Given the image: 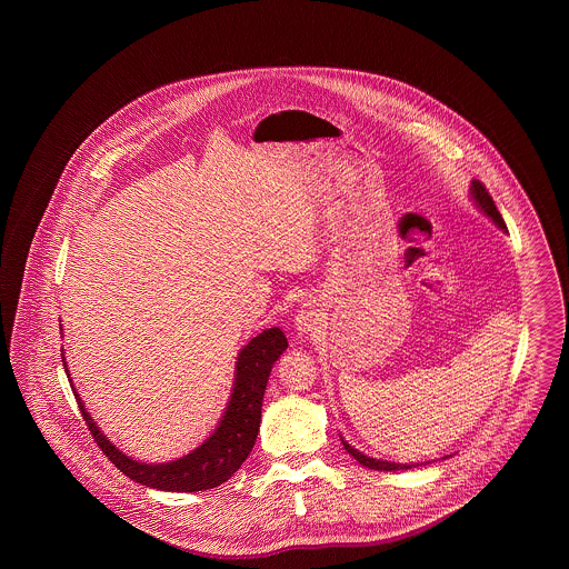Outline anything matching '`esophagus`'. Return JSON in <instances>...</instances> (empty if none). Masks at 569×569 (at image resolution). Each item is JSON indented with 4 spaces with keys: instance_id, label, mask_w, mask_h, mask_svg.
Masks as SVG:
<instances>
[{
    "instance_id": "1",
    "label": "esophagus",
    "mask_w": 569,
    "mask_h": 569,
    "mask_svg": "<svg viewBox=\"0 0 569 569\" xmlns=\"http://www.w3.org/2000/svg\"><path fill=\"white\" fill-rule=\"evenodd\" d=\"M326 313L325 309H322V305L318 302V300H307L302 307H300V311L297 313V320H295V326H297L298 335H307V332H311V330H318L322 322H325Z\"/></svg>"
}]
</instances>
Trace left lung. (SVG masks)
Here are the masks:
<instances>
[{"label":"left lung","instance_id":"obj_1","mask_svg":"<svg viewBox=\"0 0 569 569\" xmlns=\"http://www.w3.org/2000/svg\"><path fill=\"white\" fill-rule=\"evenodd\" d=\"M471 198H473V200H476V204L485 211V216L490 217V219H492L501 230H508V228H506L503 217H501V213L497 211V207H495V202H492V196L488 193L487 188H485L480 181H473V183H471ZM341 443H343V448L348 450V455H352L353 459L358 460L360 465H365V467H369V469H376V471H401V469H411V467H416V465H403V462L371 459V457H367V455L358 452V450H356L353 446H350L343 437H341Z\"/></svg>","mask_w":569,"mask_h":569}]
</instances>
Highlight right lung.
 Listing matches in <instances>:
<instances>
[{
    "label": "right lung",
    "instance_id": "obj_1",
    "mask_svg": "<svg viewBox=\"0 0 569 569\" xmlns=\"http://www.w3.org/2000/svg\"><path fill=\"white\" fill-rule=\"evenodd\" d=\"M286 350H288V339L281 332V328H269L258 337H253L239 352L237 369H234V388L216 431L202 446L191 450L190 455L170 462L149 465V462H138L132 457H126L123 452H119L107 439V435L98 429V425L84 409L81 397L77 392L74 397L81 407L82 420L89 427L96 443L102 448V452L109 457L110 462L119 471H123L130 480L144 487L170 490V492L207 490L230 480L249 457L260 429L262 397L267 390L272 365ZM61 360L68 373L63 353H61Z\"/></svg>",
    "mask_w": 569,
    "mask_h": 569
}]
</instances>
